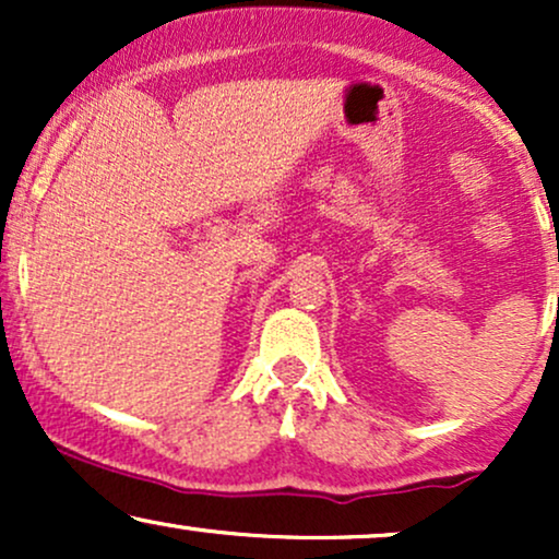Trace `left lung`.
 Instances as JSON below:
<instances>
[{"mask_svg":"<svg viewBox=\"0 0 559 559\" xmlns=\"http://www.w3.org/2000/svg\"><path fill=\"white\" fill-rule=\"evenodd\" d=\"M557 301H559V299H557Z\"/></svg>","mask_w":559,"mask_h":559,"instance_id":"left-lung-1","label":"left lung"}]
</instances>
